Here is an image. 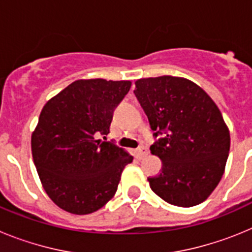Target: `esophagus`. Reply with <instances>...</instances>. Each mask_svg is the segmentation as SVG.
<instances>
[{
	"instance_id": "obj_1",
	"label": "esophagus",
	"mask_w": 252,
	"mask_h": 252,
	"mask_svg": "<svg viewBox=\"0 0 252 252\" xmlns=\"http://www.w3.org/2000/svg\"><path fill=\"white\" fill-rule=\"evenodd\" d=\"M136 153L137 155H139V158L145 157L146 154H148V148H146V146H140V148L136 150Z\"/></svg>"
}]
</instances>
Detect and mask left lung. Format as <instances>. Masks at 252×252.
Returning a JSON list of instances; mask_svg holds the SVG:
<instances>
[{"label": "left lung", "mask_w": 252, "mask_h": 252, "mask_svg": "<svg viewBox=\"0 0 252 252\" xmlns=\"http://www.w3.org/2000/svg\"><path fill=\"white\" fill-rule=\"evenodd\" d=\"M133 93L155 136L150 146L161 173L150 188L173 206L193 207L218 186L230 153V130L213 99L187 78L161 75L135 82Z\"/></svg>", "instance_id": "8db88e82"}]
</instances>
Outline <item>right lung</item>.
<instances>
[{
  "instance_id": "add662e5",
  "label": "right lung",
  "mask_w": 252,
  "mask_h": 252,
  "mask_svg": "<svg viewBox=\"0 0 252 252\" xmlns=\"http://www.w3.org/2000/svg\"><path fill=\"white\" fill-rule=\"evenodd\" d=\"M130 87V81L79 79L43 107L31 153L44 190L59 208L88 215L115 195L133 158L95 135L110 132L113 111Z\"/></svg>"
}]
</instances>
